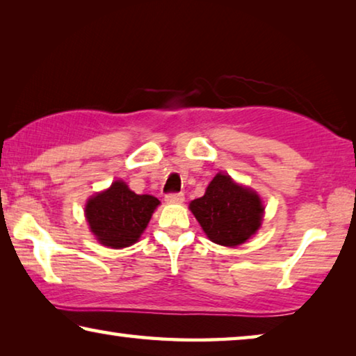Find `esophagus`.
Returning <instances> with one entry per match:
<instances>
[{
	"label": "esophagus",
	"instance_id": "esophagus-1",
	"mask_svg": "<svg viewBox=\"0 0 356 356\" xmlns=\"http://www.w3.org/2000/svg\"><path fill=\"white\" fill-rule=\"evenodd\" d=\"M165 201L168 204H180L184 201V195H180V193H170V195H166Z\"/></svg>",
	"mask_w": 356,
	"mask_h": 356
}]
</instances>
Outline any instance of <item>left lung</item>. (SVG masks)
Here are the masks:
<instances>
[{
  "instance_id": "left-lung-1",
  "label": "left lung",
  "mask_w": 356,
  "mask_h": 356,
  "mask_svg": "<svg viewBox=\"0 0 356 356\" xmlns=\"http://www.w3.org/2000/svg\"><path fill=\"white\" fill-rule=\"evenodd\" d=\"M190 210L213 243L234 248L257 232L265 207L254 190L218 172L204 196L190 202Z\"/></svg>"
}]
</instances>
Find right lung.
Returning a JSON list of instances; mask_svg holds the SVG:
<instances>
[{"label":"right lung","mask_w":356,"mask_h":356,"mask_svg":"<svg viewBox=\"0 0 356 356\" xmlns=\"http://www.w3.org/2000/svg\"><path fill=\"white\" fill-rule=\"evenodd\" d=\"M160 201L150 195H136L122 180L95 193L86 202L84 215L100 245L125 248L140 240Z\"/></svg>","instance_id":"right-lung-1"}]
</instances>
